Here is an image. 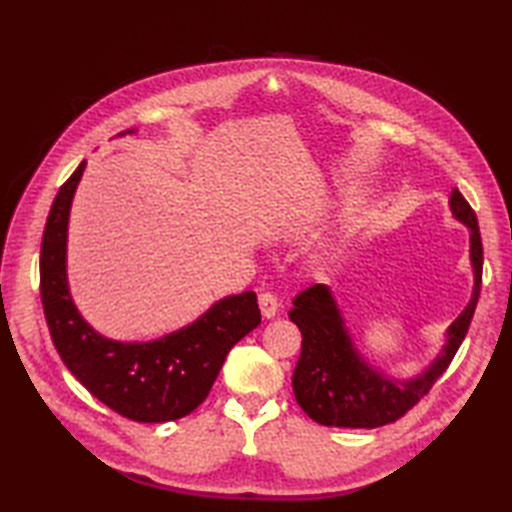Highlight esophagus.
Here are the masks:
<instances>
[{
    "label": "esophagus",
    "mask_w": 512,
    "mask_h": 512,
    "mask_svg": "<svg viewBox=\"0 0 512 512\" xmlns=\"http://www.w3.org/2000/svg\"><path fill=\"white\" fill-rule=\"evenodd\" d=\"M259 310H262L266 319H273L279 310L277 297L270 295V292H262V295H259Z\"/></svg>",
    "instance_id": "1"
}]
</instances>
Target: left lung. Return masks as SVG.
<instances>
[{"mask_svg":"<svg viewBox=\"0 0 512 512\" xmlns=\"http://www.w3.org/2000/svg\"><path fill=\"white\" fill-rule=\"evenodd\" d=\"M451 213L469 228L473 292L471 301L447 328L440 354L422 374L394 378L372 365L358 352L350 328L345 325L339 303L330 286L314 284L295 297L288 312L301 330V356L292 374V389L299 407L325 427L374 429L396 422L400 416L429 394L433 383L444 374L462 345L473 319L482 286V237L475 211L464 195L453 189L449 195Z\"/></svg>","mask_w":512,"mask_h":512,"instance_id":"obj_1","label":"left lung"}]
</instances>
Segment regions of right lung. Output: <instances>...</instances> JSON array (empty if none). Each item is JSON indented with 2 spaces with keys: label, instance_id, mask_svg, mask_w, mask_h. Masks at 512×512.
<instances>
[{
  "label": "right lung",
  "instance_id": "add662e5",
  "mask_svg": "<svg viewBox=\"0 0 512 512\" xmlns=\"http://www.w3.org/2000/svg\"><path fill=\"white\" fill-rule=\"evenodd\" d=\"M83 171L85 160L59 189L41 239V303L52 343L72 376L121 416L136 422L184 418L209 396L231 347L262 323L257 295H228L154 341H114L96 332L74 306L68 284V222Z\"/></svg>",
  "mask_w": 512,
  "mask_h": 512
}]
</instances>
